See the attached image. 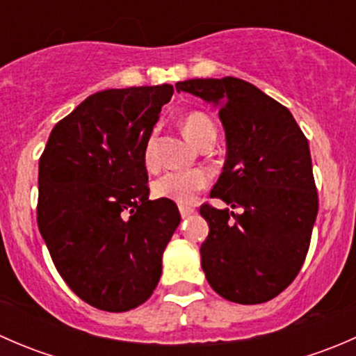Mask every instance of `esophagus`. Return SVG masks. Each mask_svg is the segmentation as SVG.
I'll list each match as a JSON object with an SVG mask.
<instances>
[{
	"mask_svg": "<svg viewBox=\"0 0 356 356\" xmlns=\"http://www.w3.org/2000/svg\"><path fill=\"white\" fill-rule=\"evenodd\" d=\"M179 210H181L182 218H188V217H191L193 213H195V208H193V207H184V204H182V207H179Z\"/></svg>",
	"mask_w": 356,
	"mask_h": 356,
	"instance_id": "1",
	"label": "esophagus"
}]
</instances>
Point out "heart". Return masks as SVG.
I'll return each mask as SVG.
<instances>
[{"mask_svg": "<svg viewBox=\"0 0 356 356\" xmlns=\"http://www.w3.org/2000/svg\"><path fill=\"white\" fill-rule=\"evenodd\" d=\"M182 131L195 145H201L208 138H215V125L208 115L201 111H189L182 117ZM145 165L148 168L156 167L155 138H149L145 145ZM210 184V174L204 168H186V170H172L158 177L153 182V195L156 198L170 200L175 203L188 204L196 198V195Z\"/></svg>", "mask_w": 356, "mask_h": 356, "instance_id": "heart-1", "label": "heart"}]
</instances>
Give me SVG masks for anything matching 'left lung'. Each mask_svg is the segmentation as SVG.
<instances>
[{
	"instance_id": "8db88e82",
	"label": "left lung",
	"mask_w": 356,
	"mask_h": 356,
	"mask_svg": "<svg viewBox=\"0 0 356 356\" xmlns=\"http://www.w3.org/2000/svg\"><path fill=\"white\" fill-rule=\"evenodd\" d=\"M175 89L220 105L225 129L227 158L210 196L238 211L201 204L208 284L234 303H265L294 281L310 248L318 195L307 138L286 106L243 79H191Z\"/></svg>"
}]
</instances>
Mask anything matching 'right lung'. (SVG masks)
Instances as JSON below:
<instances>
[{
	"label": "right lung",
	"instance_id": "right-lung-1",
	"mask_svg": "<svg viewBox=\"0 0 356 356\" xmlns=\"http://www.w3.org/2000/svg\"><path fill=\"white\" fill-rule=\"evenodd\" d=\"M170 84L106 89L53 127L39 158L38 225L56 270L105 312L145 303L181 222L174 201L148 200L145 145Z\"/></svg>",
	"mask_w": 356,
	"mask_h": 356
}]
</instances>
